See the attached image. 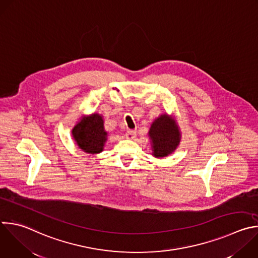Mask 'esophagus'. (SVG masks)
Here are the masks:
<instances>
[{
	"instance_id": "esophagus-1",
	"label": "esophagus",
	"mask_w": 258,
	"mask_h": 258,
	"mask_svg": "<svg viewBox=\"0 0 258 258\" xmlns=\"http://www.w3.org/2000/svg\"><path fill=\"white\" fill-rule=\"evenodd\" d=\"M136 135H137V132L134 130H127L125 133V137L128 140H134L136 138Z\"/></svg>"
}]
</instances>
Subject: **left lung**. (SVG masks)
Returning <instances> with one entry per match:
<instances>
[{
	"instance_id": "8db88e82",
	"label": "left lung",
	"mask_w": 258,
	"mask_h": 258,
	"mask_svg": "<svg viewBox=\"0 0 258 258\" xmlns=\"http://www.w3.org/2000/svg\"><path fill=\"white\" fill-rule=\"evenodd\" d=\"M149 135L153 142L155 157H165L171 154L179 144V131L165 114L153 122Z\"/></svg>"
}]
</instances>
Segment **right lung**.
Masks as SVG:
<instances>
[{"label": "right lung", "instance_id": "obj_1", "mask_svg": "<svg viewBox=\"0 0 258 258\" xmlns=\"http://www.w3.org/2000/svg\"><path fill=\"white\" fill-rule=\"evenodd\" d=\"M73 136L80 149L86 153L95 154L103 150L107 134L103 128L102 117L95 113L83 118L73 128Z\"/></svg>", "mask_w": 258, "mask_h": 258}]
</instances>
